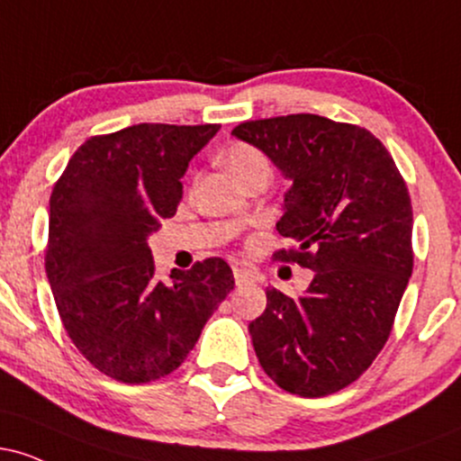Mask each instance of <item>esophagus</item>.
<instances>
[{
    "label": "esophagus",
    "instance_id": "esophagus-1",
    "mask_svg": "<svg viewBox=\"0 0 461 461\" xmlns=\"http://www.w3.org/2000/svg\"><path fill=\"white\" fill-rule=\"evenodd\" d=\"M251 277H253V275L249 273L247 268H242V267H238V264H234V279H236V284H245Z\"/></svg>",
    "mask_w": 461,
    "mask_h": 461
}]
</instances>
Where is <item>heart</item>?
<instances>
[{"mask_svg": "<svg viewBox=\"0 0 461 461\" xmlns=\"http://www.w3.org/2000/svg\"><path fill=\"white\" fill-rule=\"evenodd\" d=\"M223 162L240 184H247L253 177H271L273 164L271 158L260 147L245 140H234L225 147Z\"/></svg>", "mask_w": 461, "mask_h": 461, "instance_id": "b5f03b06", "label": "heart"}]
</instances>
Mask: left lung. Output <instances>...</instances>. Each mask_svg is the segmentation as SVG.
<instances>
[{"instance_id": "obj_1", "label": "left lung", "mask_w": 461, "mask_h": 461, "mask_svg": "<svg viewBox=\"0 0 461 461\" xmlns=\"http://www.w3.org/2000/svg\"><path fill=\"white\" fill-rule=\"evenodd\" d=\"M231 134L260 147L293 179L273 253L314 279L299 299L267 288L251 322L264 373L290 394L327 396L379 356L414 268L411 201L384 142L319 114L245 121Z\"/></svg>"}]
</instances>
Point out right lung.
Returning a JSON list of instances; mask_svg holds the SVG:
<instances>
[{
  "instance_id": "add662e5",
  "label": "right lung",
  "mask_w": 461,
  "mask_h": 461,
  "mask_svg": "<svg viewBox=\"0 0 461 461\" xmlns=\"http://www.w3.org/2000/svg\"><path fill=\"white\" fill-rule=\"evenodd\" d=\"M219 123H139L77 147L50 197L45 271L73 345L121 384L167 377L234 275L221 258L156 277L147 236L176 214L190 158Z\"/></svg>"
}]
</instances>
